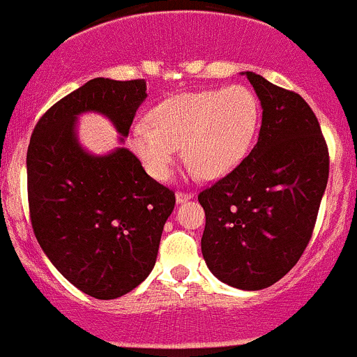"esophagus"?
Returning a JSON list of instances; mask_svg holds the SVG:
<instances>
[{
	"label": "esophagus",
	"instance_id": "esophagus-1",
	"mask_svg": "<svg viewBox=\"0 0 357 357\" xmlns=\"http://www.w3.org/2000/svg\"><path fill=\"white\" fill-rule=\"evenodd\" d=\"M190 199H193V193H188V192H178V193H176V202H178V204H183V202H186Z\"/></svg>",
	"mask_w": 357,
	"mask_h": 357
}]
</instances>
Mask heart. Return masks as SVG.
Wrapping results in <instances>:
<instances>
[{
	"mask_svg": "<svg viewBox=\"0 0 357 357\" xmlns=\"http://www.w3.org/2000/svg\"><path fill=\"white\" fill-rule=\"evenodd\" d=\"M259 117V100L247 86L183 93L158 103L149 122L132 126L129 146L158 181L171 176L181 145L193 172L219 178L247 155Z\"/></svg>",
	"mask_w": 357,
	"mask_h": 357,
	"instance_id": "obj_1",
	"label": "heart"
}]
</instances>
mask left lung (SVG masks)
Listing matches in <instances>:
<instances>
[{"instance_id": "left-lung-1", "label": "left lung", "mask_w": 357, "mask_h": 357, "mask_svg": "<svg viewBox=\"0 0 357 357\" xmlns=\"http://www.w3.org/2000/svg\"><path fill=\"white\" fill-rule=\"evenodd\" d=\"M243 74L261 100V131L252 152L200 192L202 255L226 285L262 290L282 280L307 247L330 158L318 119L301 95Z\"/></svg>"}]
</instances>
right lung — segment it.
I'll return each instance as SVG.
<instances>
[{
  "label": "right lung",
  "mask_w": 357,
  "mask_h": 357,
  "mask_svg": "<svg viewBox=\"0 0 357 357\" xmlns=\"http://www.w3.org/2000/svg\"><path fill=\"white\" fill-rule=\"evenodd\" d=\"M145 98L143 79H91L39 119L27 149L36 238L72 285L102 301L128 294L150 275L176 197L124 146L107 155L86 152L75 126L79 115L96 112L122 143Z\"/></svg>",
  "instance_id": "right-lung-1"
}]
</instances>
